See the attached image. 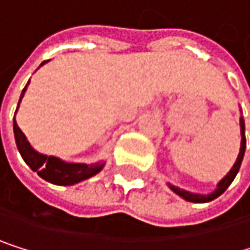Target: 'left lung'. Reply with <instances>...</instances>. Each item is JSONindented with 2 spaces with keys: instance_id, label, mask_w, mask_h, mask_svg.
I'll return each instance as SVG.
<instances>
[{
  "instance_id": "1",
  "label": "left lung",
  "mask_w": 250,
  "mask_h": 250,
  "mask_svg": "<svg viewBox=\"0 0 250 250\" xmlns=\"http://www.w3.org/2000/svg\"><path fill=\"white\" fill-rule=\"evenodd\" d=\"M242 111V109H240ZM240 133H242V142H240V151H238V156H237V160H235V163L232 165V168L229 169V172L219 181L217 183V186H216V189L213 190V192H210V193H193V192H189V190H185V189H180V188H177V186H174V185H171V183H168V186H169V189L174 192V193H177L178 196H181L183 199H186V201H189V203H210V201H213V199H216L217 196H220L222 195L227 189H228V186L232 183V180L235 178V175H237V172H238V169H240V165H242V160H243V156H245V150H246V136H245V120H243V117H240Z\"/></svg>"
}]
</instances>
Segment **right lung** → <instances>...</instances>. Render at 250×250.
Masks as SVG:
<instances>
[{
    "label": "right lung",
    "instance_id": "obj_1",
    "mask_svg": "<svg viewBox=\"0 0 250 250\" xmlns=\"http://www.w3.org/2000/svg\"><path fill=\"white\" fill-rule=\"evenodd\" d=\"M47 61H43L40 64V67L43 64H46ZM30 85V81L25 85V88L22 90L19 103L26 91V87ZM19 103L16 112L19 109ZM15 112V117H16ZM13 133H15V141H16V147L22 156V159L25 160V163L30 167L34 172H37L43 180L49 181L52 185L57 186H73L78 185L83 180H88L91 177H94L96 174H99L103 167L104 162H96V163H73V162H65L60 157L55 156H47L43 153H39L37 150L33 148V146L30 144V141L26 139L25 133L19 129L16 118H13Z\"/></svg>",
    "mask_w": 250,
    "mask_h": 250
}]
</instances>
